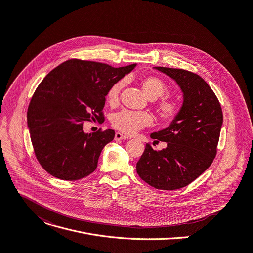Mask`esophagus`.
I'll use <instances>...</instances> for the list:
<instances>
[{"mask_svg": "<svg viewBox=\"0 0 253 253\" xmlns=\"http://www.w3.org/2000/svg\"><path fill=\"white\" fill-rule=\"evenodd\" d=\"M125 139H128V137L126 135H123L120 132L115 133V140H125Z\"/></svg>", "mask_w": 253, "mask_h": 253, "instance_id": "esophagus-1", "label": "esophagus"}]
</instances>
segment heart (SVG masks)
Here are the masks:
<instances>
[{
  "mask_svg": "<svg viewBox=\"0 0 253 253\" xmlns=\"http://www.w3.org/2000/svg\"><path fill=\"white\" fill-rule=\"evenodd\" d=\"M123 84V81H119L111 85L107 93V101L109 104H116L118 102ZM140 85L143 93L150 100L162 97L168 90V85L162 79L151 75L144 76L140 80ZM155 111L160 122L164 125H170L179 117L181 106L178 101L172 98H163L156 103ZM151 121L152 118L149 113L130 110H122L115 113L111 118V123L114 128L128 135H132L141 128L150 125Z\"/></svg>",
  "mask_w": 253,
  "mask_h": 253,
  "instance_id": "1",
  "label": "heart"
}]
</instances>
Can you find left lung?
I'll use <instances>...</instances> for the list:
<instances>
[{
	"instance_id": "left-lung-1",
	"label": "left lung",
	"mask_w": 253,
	"mask_h": 253,
	"mask_svg": "<svg viewBox=\"0 0 253 253\" xmlns=\"http://www.w3.org/2000/svg\"><path fill=\"white\" fill-rule=\"evenodd\" d=\"M155 68L176 82L183 103L175 122L150 135L154 142H167V148L156 151L147 143L136 170L151 187L171 191L190 185L212 165L223 113L212 88L197 74L181 68Z\"/></svg>"
}]
</instances>
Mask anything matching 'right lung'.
<instances>
[{"mask_svg":"<svg viewBox=\"0 0 253 253\" xmlns=\"http://www.w3.org/2000/svg\"><path fill=\"white\" fill-rule=\"evenodd\" d=\"M135 66L117 68L74 58L43 79L30 101L27 123L35 156L48 173L78 180L97 169L100 154L114 139L115 131L100 129L88 134L83 131V123L104 118L109 88Z\"/></svg>","mask_w":253,"mask_h":253,"instance_id":"right-lung-1","label":"right lung"}]
</instances>
